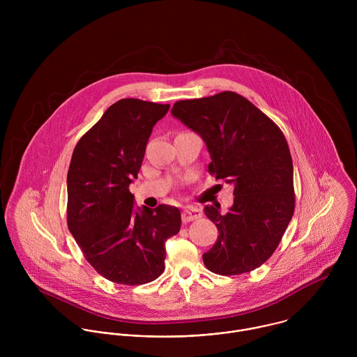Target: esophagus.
Wrapping results in <instances>:
<instances>
[{"label":"esophagus","mask_w":357,"mask_h":357,"mask_svg":"<svg viewBox=\"0 0 357 357\" xmlns=\"http://www.w3.org/2000/svg\"><path fill=\"white\" fill-rule=\"evenodd\" d=\"M183 221L188 222V221H194L198 220L202 215V210L197 206H185L183 208Z\"/></svg>","instance_id":"1"}]
</instances>
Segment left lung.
Segmentation results:
<instances>
[{"label":"left lung","instance_id":"8db88e82","mask_svg":"<svg viewBox=\"0 0 357 357\" xmlns=\"http://www.w3.org/2000/svg\"><path fill=\"white\" fill-rule=\"evenodd\" d=\"M172 115L198 133L211 162L208 173L234 184V204L206 206L220 235L204 255L218 275L261 266L276 250L294 213L293 160L287 142L253 102L235 92L174 102Z\"/></svg>","mask_w":357,"mask_h":357}]
</instances>
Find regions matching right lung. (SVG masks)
Listing matches in <instances>:
<instances>
[{
    "label": "right lung",
    "instance_id": "add662e5",
    "mask_svg": "<svg viewBox=\"0 0 357 357\" xmlns=\"http://www.w3.org/2000/svg\"><path fill=\"white\" fill-rule=\"evenodd\" d=\"M169 104L122 99L77 143L67 173V224L86 261L105 279L150 283L165 269V242L181 227L177 207L135 208L129 191L153 125Z\"/></svg>",
    "mask_w": 357,
    "mask_h": 357
}]
</instances>
